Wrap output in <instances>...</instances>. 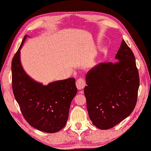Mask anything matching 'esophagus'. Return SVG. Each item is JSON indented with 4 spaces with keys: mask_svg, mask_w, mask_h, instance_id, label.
Segmentation results:
<instances>
[{
    "mask_svg": "<svg viewBox=\"0 0 151 151\" xmlns=\"http://www.w3.org/2000/svg\"><path fill=\"white\" fill-rule=\"evenodd\" d=\"M76 86L78 90H82L84 88V87L86 86V81L82 78H78L76 80Z\"/></svg>",
    "mask_w": 151,
    "mask_h": 151,
    "instance_id": "1",
    "label": "esophagus"
}]
</instances>
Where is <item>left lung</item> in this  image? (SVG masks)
Returning <instances> with one entry per match:
<instances>
[{
  "instance_id": "left-lung-1",
  "label": "left lung",
  "mask_w": 151,
  "mask_h": 151,
  "mask_svg": "<svg viewBox=\"0 0 151 151\" xmlns=\"http://www.w3.org/2000/svg\"><path fill=\"white\" fill-rule=\"evenodd\" d=\"M117 63H100L86 75L84 94L92 124L101 129L114 127L136 106L140 79L134 54L124 40L116 54Z\"/></svg>"
}]
</instances>
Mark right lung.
<instances>
[{
  "label": "right lung",
  "mask_w": 151,
  "mask_h": 151,
  "mask_svg": "<svg viewBox=\"0 0 151 151\" xmlns=\"http://www.w3.org/2000/svg\"><path fill=\"white\" fill-rule=\"evenodd\" d=\"M27 37L12 60L13 94L30 126L43 132L55 133L66 124L71 103L77 92L75 79L58 80L43 86L30 78L20 62V49Z\"/></svg>",
  "instance_id": "right-lung-1"
}]
</instances>
